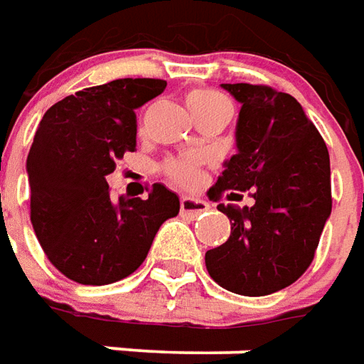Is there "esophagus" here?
Here are the masks:
<instances>
[{
	"label": "esophagus",
	"mask_w": 364,
	"mask_h": 364,
	"mask_svg": "<svg viewBox=\"0 0 364 364\" xmlns=\"http://www.w3.org/2000/svg\"><path fill=\"white\" fill-rule=\"evenodd\" d=\"M179 207H181V215L185 217H199L205 210H208V205L205 200L193 199V197H181Z\"/></svg>",
	"instance_id": "1"
}]
</instances>
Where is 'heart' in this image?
<instances>
[{"label": "heart", "mask_w": 364, "mask_h": 364, "mask_svg": "<svg viewBox=\"0 0 364 364\" xmlns=\"http://www.w3.org/2000/svg\"><path fill=\"white\" fill-rule=\"evenodd\" d=\"M185 102H187V108H189L195 120L200 118V116L213 114V112H232V104H230V100L226 98L225 94L210 90V88H193V90L185 94ZM161 169H164L167 179H171L177 185H181V187H189L197 179L199 159L195 156L173 157V159H167Z\"/></svg>", "instance_id": "obj_1"}]
</instances>
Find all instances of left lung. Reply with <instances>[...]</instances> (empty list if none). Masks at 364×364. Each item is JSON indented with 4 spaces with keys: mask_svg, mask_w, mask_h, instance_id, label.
Instances as JSON below:
<instances>
[{
    "mask_svg": "<svg viewBox=\"0 0 364 364\" xmlns=\"http://www.w3.org/2000/svg\"><path fill=\"white\" fill-rule=\"evenodd\" d=\"M242 104L236 124L238 154L208 189L230 218V236L205 254L210 278L240 296H268L288 288L314 262L331 215L329 151L294 96L266 85H223Z\"/></svg>",
    "mask_w": 364,
    "mask_h": 364,
    "instance_id": "left-lung-1",
    "label": "left lung"
}]
</instances>
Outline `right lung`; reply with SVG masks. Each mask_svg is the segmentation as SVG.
<instances>
[{
  "label": "right lung",
  "instance_id": "obj_1",
  "mask_svg": "<svg viewBox=\"0 0 364 364\" xmlns=\"http://www.w3.org/2000/svg\"><path fill=\"white\" fill-rule=\"evenodd\" d=\"M161 78H118L45 112L27 156L31 223L63 276L85 286L126 278L146 260L179 197L156 183L147 199L114 200L106 175L136 149V110L164 92Z\"/></svg>",
  "mask_w": 364,
  "mask_h": 364
}]
</instances>
